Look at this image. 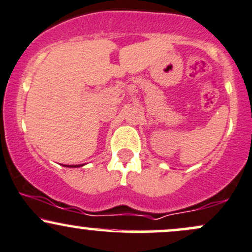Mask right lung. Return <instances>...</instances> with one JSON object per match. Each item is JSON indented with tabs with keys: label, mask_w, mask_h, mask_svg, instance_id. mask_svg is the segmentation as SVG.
<instances>
[{
	"label": "right lung",
	"mask_w": 252,
	"mask_h": 252,
	"mask_svg": "<svg viewBox=\"0 0 252 252\" xmlns=\"http://www.w3.org/2000/svg\"><path fill=\"white\" fill-rule=\"evenodd\" d=\"M83 164H73V166H66V167H82Z\"/></svg>",
	"instance_id": "add662e5"
}]
</instances>
